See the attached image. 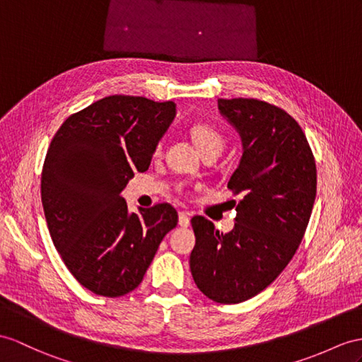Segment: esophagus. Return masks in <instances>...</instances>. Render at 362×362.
<instances>
[{
	"label": "esophagus",
	"mask_w": 362,
	"mask_h": 362,
	"mask_svg": "<svg viewBox=\"0 0 362 362\" xmlns=\"http://www.w3.org/2000/svg\"><path fill=\"white\" fill-rule=\"evenodd\" d=\"M178 224L181 227H189L190 226V218L187 211H180L178 214Z\"/></svg>",
	"instance_id": "34e87169"
}]
</instances>
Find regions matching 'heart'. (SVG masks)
<instances>
[{"instance_id":"1","label":"heart","mask_w":362,"mask_h":362,"mask_svg":"<svg viewBox=\"0 0 362 362\" xmlns=\"http://www.w3.org/2000/svg\"><path fill=\"white\" fill-rule=\"evenodd\" d=\"M189 134L192 136V139L195 141V144L198 146V148L201 151V153L204 155L209 151H223L224 147V138L219 132L214 127L207 124V122H195L192 124L189 129ZM163 151V144L161 141L155 146V155H160Z\"/></svg>"}]
</instances>
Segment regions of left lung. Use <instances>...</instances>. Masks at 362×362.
Masks as SVG:
<instances>
[{"instance_id": "8db88e82", "label": "left lung", "mask_w": 362, "mask_h": 362, "mask_svg": "<svg viewBox=\"0 0 362 362\" xmlns=\"http://www.w3.org/2000/svg\"><path fill=\"white\" fill-rule=\"evenodd\" d=\"M218 107L243 138L240 167L227 184L243 199L235 201L228 233L192 218L190 270L211 301L238 304L270 286L296 253L316 197V164L301 126L278 105L232 98Z\"/></svg>"}]
</instances>
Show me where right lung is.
Wrapping results in <instances>:
<instances>
[{"label": "right lung", "mask_w": 362, "mask_h": 362, "mask_svg": "<svg viewBox=\"0 0 362 362\" xmlns=\"http://www.w3.org/2000/svg\"><path fill=\"white\" fill-rule=\"evenodd\" d=\"M175 117L172 101L110 95L72 113L50 141L41 201L52 241L83 287L117 298L135 290L178 223L169 202L129 214L119 197L151 165Z\"/></svg>", "instance_id": "add662e5"}]
</instances>
